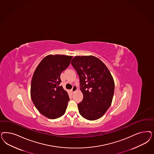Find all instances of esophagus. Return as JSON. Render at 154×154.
<instances>
[{"instance_id": "34e87169", "label": "esophagus", "mask_w": 154, "mask_h": 154, "mask_svg": "<svg viewBox=\"0 0 154 154\" xmlns=\"http://www.w3.org/2000/svg\"><path fill=\"white\" fill-rule=\"evenodd\" d=\"M77 89H78V88H77V87H76V85H74V86H73V87H72V88L71 89V92H72V93H74V92H75Z\"/></svg>"}]
</instances>
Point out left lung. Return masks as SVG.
I'll return each instance as SVG.
<instances>
[{"label":"left lung","mask_w":154,"mask_h":154,"mask_svg":"<svg viewBox=\"0 0 154 154\" xmlns=\"http://www.w3.org/2000/svg\"><path fill=\"white\" fill-rule=\"evenodd\" d=\"M71 65L79 76L83 99L78 105L79 113L85 119H99L112 104L114 82L104 63L92 55L75 56Z\"/></svg>","instance_id":"left-lung-1"}]
</instances>
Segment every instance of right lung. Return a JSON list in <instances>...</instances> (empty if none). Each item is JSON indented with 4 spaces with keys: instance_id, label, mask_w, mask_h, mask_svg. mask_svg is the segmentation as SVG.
<instances>
[{
    "instance_id": "1",
    "label": "right lung",
    "mask_w": 154,
    "mask_h": 154,
    "mask_svg": "<svg viewBox=\"0 0 154 154\" xmlns=\"http://www.w3.org/2000/svg\"><path fill=\"white\" fill-rule=\"evenodd\" d=\"M72 56L48 55L35 69L30 86V96L41 114L50 119L65 114L69 100L68 93L60 86V75L67 69Z\"/></svg>"
}]
</instances>
